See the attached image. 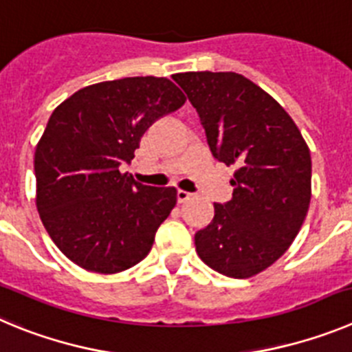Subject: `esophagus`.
<instances>
[{"label": "esophagus", "instance_id": "34e87169", "mask_svg": "<svg viewBox=\"0 0 352 352\" xmlns=\"http://www.w3.org/2000/svg\"><path fill=\"white\" fill-rule=\"evenodd\" d=\"M191 198H192L191 192L182 191V189H179V191H177V201H179V204H186V201H189Z\"/></svg>", "mask_w": 352, "mask_h": 352}]
</instances>
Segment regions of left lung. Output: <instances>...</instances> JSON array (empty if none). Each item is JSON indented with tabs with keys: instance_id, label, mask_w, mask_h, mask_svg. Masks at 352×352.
<instances>
[{
	"instance_id": "left-lung-1",
	"label": "left lung",
	"mask_w": 352,
	"mask_h": 352,
	"mask_svg": "<svg viewBox=\"0 0 352 352\" xmlns=\"http://www.w3.org/2000/svg\"><path fill=\"white\" fill-rule=\"evenodd\" d=\"M207 133L214 157L235 164L233 198L195 235L205 265L226 277L249 278L289 249L312 196V161L289 113L268 93L233 72L173 75Z\"/></svg>"
}]
</instances>
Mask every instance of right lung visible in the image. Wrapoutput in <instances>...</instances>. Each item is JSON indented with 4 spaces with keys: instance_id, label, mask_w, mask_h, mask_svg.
Returning a JSON list of instances; mask_svg holds the SVG:
<instances>
[{
    "instance_id": "obj_1",
    "label": "right lung",
    "mask_w": 352,
    "mask_h": 352,
    "mask_svg": "<svg viewBox=\"0 0 352 352\" xmlns=\"http://www.w3.org/2000/svg\"><path fill=\"white\" fill-rule=\"evenodd\" d=\"M186 96L164 77L87 85L50 116L34 151L36 208L59 251L84 270L117 274L148 254L177 204L175 188H148L121 172L156 119Z\"/></svg>"
}]
</instances>
